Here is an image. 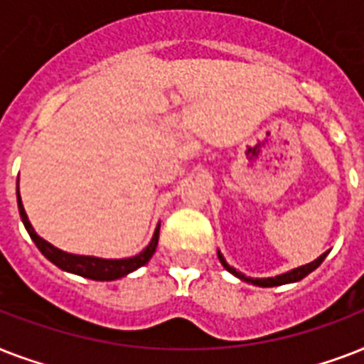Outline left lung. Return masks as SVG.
<instances>
[{
  "mask_svg": "<svg viewBox=\"0 0 364 364\" xmlns=\"http://www.w3.org/2000/svg\"><path fill=\"white\" fill-rule=\"evenodd\" d=\"M328 255L323 253L321 257H317L316 260H311V262H308V264L304 266H299V268H293V270L285 272V274H279V276H274V277H249L245 276V274H242V272H238L234 266H230L225 260V257H223V253L217 249V257H219V260H221V264L227 268L232 276H236L238 279H242V282L245 283H251V285H257V287H277V285H287V283H296L300 282L302 277H306L308 274H311V272L316 270L317 266L321 264L323 260H325V257Z\"/></svg>",
  "mask_w": 364,
  "mask_h": 364,
  "instance_id": "obj_1",
  "label": "left lung"
}]
</instances>
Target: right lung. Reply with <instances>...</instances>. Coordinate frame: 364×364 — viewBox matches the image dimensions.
I'll return each mask as SVG.
<instances>
[{
  "label": "right lung",
  "mask_w": 364,
  "mask_h": 364,
  "mask_svg": "<svg viewBox=\"0 0 364 364\" xmlns=\"http://www.w3.org/2000/svg\"><path fill=\"white\" fill-rule=\"evenodd\" d=\"M16 202H18V213L20 219L24 223L26 230L30 234V238L37 245V249L47 257L53 264H56L60 270L70 272V274H77V276L88 277V279H96V282H113V279H121V277L128 276L130 272L141 268L143 264H147L151 257L156 251L159 245V234H160V223L154 228V234L149 245L143 251H139L134 257L128 259H102V257H90V255H73L62 249L54 247L53 243H48L47 240H43L39 234L33 230L30 219L26 215L24 205H22V198H20V191L16 187Z\"/></svg>",
  "instance_id": "add662e5"
}]
</instances>
